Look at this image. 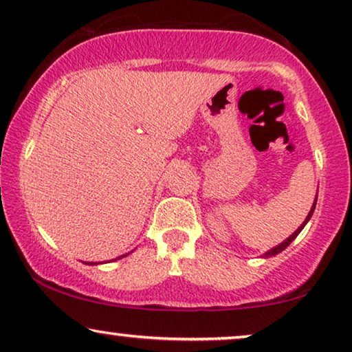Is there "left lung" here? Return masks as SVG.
Here are the masks:
<instances>
[{"instance_id":"left-lung-1","label":"left lung","mask_w":352,"mask_h":352,"mask_svg":"<svg viewBox=\"0 0 352 352\" xmlns=\"http://www.w3.org/2000/svg\"><path fill=\"white\" fill-rule=\"evenodd\" d=\"M316 202H318V195H316V197H314L313 207H311V210H309V214H308V217H306V219H305V221H303V223H301V225L298 226V230H296V231L294 232V234H290L289 237H287V239H285L284 242H280V244H279V245H276V247H273V249H270L268 252H265V254H263V255H261V258H270V256H274V255H277V254H280V252H282V250H285V249H287V247H289V245H290V242H292V241H294V239H295V237L300 234V232H301V230H303V228L306 226V223H308V221L311 220V217H313V214H314V209H316Z\"/></svg>"}]
</instances>
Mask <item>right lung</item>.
Returning a JSON list of instances; mask_svg holds the SVG:
<instances>
[{
    "label": "right lung",
    "mask_w": 352,
    "mask_h": 352,
    "mask_svg": "<svg viewBox=\"0 0 352 352\" xmlns=\"http://www.w3.org/2000/svg\"><path fill=\"white\" fill-rule=\"evenodd\" d=\"M129 254H126V255H121V256H118V258H115V260H120V258H122V256H127ZM111 261V260H110ZM84 263H86V265H98L97 263V261H96V263H94V261H84Z\"/></svg>",
    "instance_id": "right-lung-1"
}]
</instances>
